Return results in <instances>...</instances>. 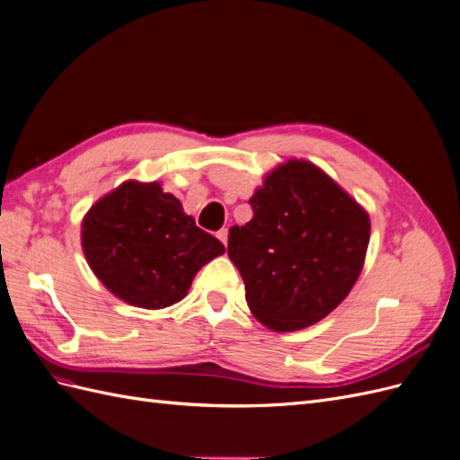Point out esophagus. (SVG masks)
Instances as JSON below:
<instances>
[{"label": "esophagus", "instance_id": "esophagus-1", "mask_svg": "<svg viewBox=\"0 0 460 460\" xmlns=\"http://www.w3.org/2000/svg\"><path fill=\"white\" fill-rule=\"evenodd\" d=\"M217 238L226 245V243H228V228H220V230L217 232Z\"/></svg>", "mask_w": 460, "mask_h": 460}]
</instances>
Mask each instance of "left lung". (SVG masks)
Segmentation results:
<instances>
[{
	"mask_svg": "<svg viewBox=\"0 0 460 460\" xmlns=\"http://www.w3.org/2000/svg\"><path fill=\"white\" fill-rule=\"evenodd\" d=\"M253 218L228 234L245 301L274 332L313 326L347 297L370 238V218L309 161L289 159L249 199Z\"/></svg>",
	"mask_w": 460,
	"mask_h": 460,
	"instance_id": "left-lung-1",
	"label": "left lung"
}]
</instances>
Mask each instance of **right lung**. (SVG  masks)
Returning a JSON list of instances; mask_svg holds the SVG:
<instances>
[{
    "mask_svg": "<svg viewBox=\"0 0 460 460\" xmlns=\"http://www.w3.org/2000/svg\"><path fill=\"white\" fill-rule=\"evenodd\" d=\"M82 249L111 294L142 309L184 299L199 269L225 253L172 193L136 180L92 205L82 220Z\"/></svg>",
    "mask_w": 460,
    "mask_h": 460,
    "instance_id": "right-lung-1",
    "label": "right lung"
}]
</instances>
